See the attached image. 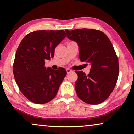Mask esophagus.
<instances>
[{"instance_id":"esophagus-1","label":"esophagus","mask_w":134,"mask_h":134,"mask_svg":"<svg viewBox=\"0 0 134 134\" xmlns=\"http://www.w3.org/2000/svg\"><path fill=\"white\" fill-rule=\"evenodd\" d=\"M66 71H67V73H70V72H72V70L71 69H66Z\"/></svg>"}]
</instances>
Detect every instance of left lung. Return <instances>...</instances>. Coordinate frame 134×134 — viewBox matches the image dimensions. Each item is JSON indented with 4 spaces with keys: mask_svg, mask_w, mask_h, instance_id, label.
Returning <instances> with one entry per match:
<instances>
[{
    "mask_svg": "<svg viewBox=\"0 0 134 134\" xmlns=\"http://www.w3.org/2000/svg\"><path fill=\"white\" fill-rule=\"evenodd\" d=\"M67 37L79 45L81 62L91 64L87 76L75 71L79 99L90 105L102 103L114 89L119 75V62L112 42L103 32L94 29L65 30Z\"/></svg>",
    "mask_w": 134,
    "mask_h": 134,
    "instance_id": "1",
    "label": "left lung"
}]
</instances>
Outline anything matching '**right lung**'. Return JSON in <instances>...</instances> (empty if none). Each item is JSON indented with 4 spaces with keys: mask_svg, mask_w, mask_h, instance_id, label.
I'll return each mask as SVG.
<instances>
[{
    "mask_svg": "<svg viewBox=\"0 0 134 134\" xmlns=\"http://www.w3.org/2000/svg\"><path fill=\"white\" fill-rule=\"evenodd\" d=\"M65 36L63 30L36 31L27 34L18 46L13 75L22 93L32 102L48 103L57 93L66 70L46 68L45 60L53 57L56 47Z\"/></svg>",
    "mask_w": 134,
    "mask_h": 134,
    "instance_id": "1",
    "label": "right lung"
}]
</instances>
